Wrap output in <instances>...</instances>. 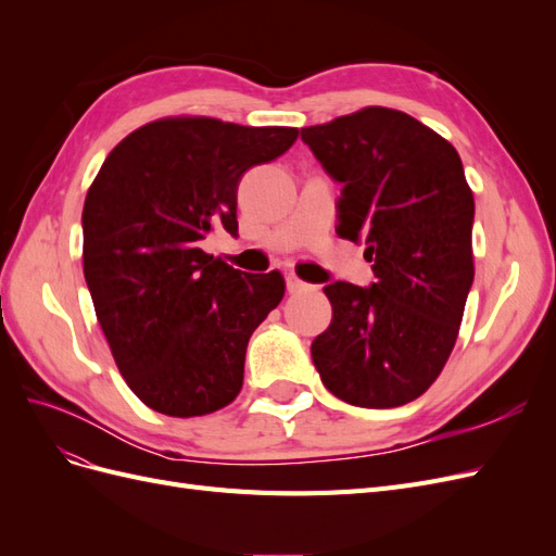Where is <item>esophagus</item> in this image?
<instances>
[{
  "mask_svg": "<svg viewBox=\"0 0 556 556\" xmlns=\"http://www.w3.org/2000/svg\"><path fill=\"white\" fill-rule=\"evenodd\" d=\"M285 282H288V292H292V294L308 288V282L301 280V278H299L294 271H288V274H285Z\"/></svg>",
  "mask_w": 556,
  "mask_h": 556,
  "instance_id": "34e87169",
  "label": "esophagus"
}]
</instances>
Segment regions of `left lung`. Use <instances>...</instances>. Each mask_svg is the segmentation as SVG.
<instances>
[{"label":"left lung","instance_id":"obj_1","mask_svg":"<svg viewBox=\"0 0 556 556\" xmlns=\"http://www.w3.org/2000/svg\"><path fill=\"white\" fill-rule=\"evenodd\" d=\"M343 182L341 239L364 243L376 282H331L333 317L311 345L327 390L359 408L422 396L457 343L473 285V192L459 153L413 115L366 106L301 129Z\"/></svg>","mask_w":556,"mask_h":556}]
</instances>
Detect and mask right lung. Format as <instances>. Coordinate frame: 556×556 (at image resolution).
I'll list each match as a JSON object with an SVG mask.
<instances>
[{"instance_id":"right-lung-1","label":"right lung","mask_w":556,"mask_h":556,"mask_svg":"<svg viewBox=\"0 0 556 556\" xmlns=\"http://www.w3.org/2000/svg\"><path fill=\"white\" fill-rule=\"evenodd\" d=\"M296 137V127L160 117L127 134L92 180L83 274L117 371L148 408L197 417L239 396L248 341L282 301L285 278L241 274L201 241L239 231L241 176Z\"/></svg>"}]
</instances>
